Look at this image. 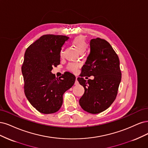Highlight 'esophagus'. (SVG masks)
Here are the masks:
<instances>
[{
    "label": "esophagus",
    "instance_id": "1",
    "mask_svg": "<svg viewBox=\"0 0 148 148\" xmlns=\"http://www.w3.org/2000/svg\"><path fill=\"white\" fill-rule=\"evenodd\" d=\"M75 85H78L79 84V82L77 81V77H75Z\"/></svg>",
    "mask_w": 148,
    "mask_h": 148
}]
</instances>
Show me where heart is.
Instances as JSON below:
<instances>
[{
    "mask_svg": "<svg viewBox=\"0 0 148 148\" xmlns=\"http://www.w3.org/2000/svg\"><path fill=\"white\" fill-rule=\"evenodd\" d=\"M71 43L80 53H83L87 49V43L85 40V38L82 36H79L74 37L71 41ZM63 49H61L60 51V55L63 56ZM78 68L79 65L75 63H70L68 66V69L71 71H73V72H76Z\"/></svg>",
    "mask_w": 148,
    "mask_h": 148,
    "instance_id": "1",
    "label": "heart"
}]
</instances>
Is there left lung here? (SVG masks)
Masks as SVG:
<instances>
[{
	"label": "left lung",
	"mask_w": 148,
	"mask_h": 148,
	"mask_svg": "<svg viewBox=\"0 0 148 148\" xmlns=\"http://www.w3.org/2000/svg\"><path fill=\"white\" fill-rule=\"evenodd\" d=\"M90 53L77 78L85 89L79 104L84 111L98 114L116 99L122 74L119 57L108 41L98 37L90 40ZM91 75L94 79L87 82L83 78Z\"/></svg>",
	"instance_id": "left-lung-1"
}]
</instances>
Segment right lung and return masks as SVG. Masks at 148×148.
<instances>
[{"label": "right lung", "mask_w": 148, "mask_h": 148, "mask_svg": "<svg viewBox=\"0 0 148 148\" xmlns=\"http://www.w3.org/2000/svg\"><path fill=\"white\" fill-rule=\"evenodd\" d=\"M69 37L46 34L27 47L21 67L24 90L28 101L43 114L58 111L63 104V95L73 87L75 77L66 72L60 77L51 73L60 63L61 47Z\"/></svg>", "instance_id": "1"}]
</instances>
